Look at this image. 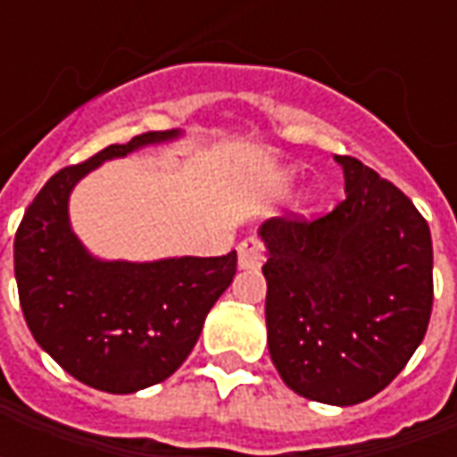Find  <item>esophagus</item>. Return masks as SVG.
Wrapping results in <instances>:
<instances>
[{
	"label": "esophagus",
	"instance_id": "1",
	"mask_svg": "<svg viewBox=\"0 0 457 457\" xmlns=\"http://www.w3.org/2000/svg\"><path fill=\"white\" fill-rule=\"evenodd\" d=\"M264 262V245L262 239L247 237L237 245V267L239 269H257Z\"/></svg>",
	"mask_w": 457,
	"mask_h": 457
}]
</instances>
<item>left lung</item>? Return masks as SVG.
I'll return each instance as SVG.
<instances>
[{
	"mask_svg": "<svg viewBox=\"0 0 457 457\" xmlns=\"http://www.w3.org/2000/svg\"><path fill=\"white\" fill-rule=\"evenodd\" d=\"M347 198L323 218H271L267 343L294 392L353 406L379 394L421 345L433 306L428 222L394 183L336 156Z\"/></svg>",
	"mask_w": 457,
	"mask_h": 457,
	"instance_id": "left-lung-1",
	"label": "left lung"
}]
</instances>
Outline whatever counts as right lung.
Returning a JSON list of instances; mask_svg holds the SVG:
<instances>
[{
  "instance_id": "1",
  "label": "right lung",
  "mask_w": 457,
  "mask_h": 457,
  "mask_svg": "<svg viewBox=\"0 0 457 457\" xmlns=\"http://www.w3.org/2000/svg\"><path fill=\"white\" fill-rule=\"evenodd\" d=\"M180 137V129L146 131L58 170L16 229L14 274L26 326L65 372L100 392L134 394L169 379L237 271V252L100 259L73 232L71 193L90 170Z\"/></svg>"
}]
</instances>
